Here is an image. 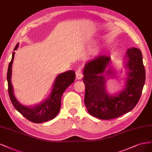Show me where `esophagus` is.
<instances>
[{
  "label": "esophagus",
  "mask_w": 152,
  "mask_h": 152,
  "mask_svg": "<svg viewBox=\"0 0 152 152\" xmlns=\"http://www.w3.org/2000/svg\"><path fill=\"white\" fill-rule=\"evenodd\" d=\"M76 79L77 80H81L82 79V77L83 76V71L81 67H79L78 69L76 71Z\"/></svg>",
  "instance_id": "esophagus-1"
}]
</instances>
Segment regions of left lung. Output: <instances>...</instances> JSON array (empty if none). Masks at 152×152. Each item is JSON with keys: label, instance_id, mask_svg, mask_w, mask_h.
Here are the masks:
<instances>
[{"label": "left lung", "instance_id": "obj_1", "mask_svg": "<svg viewBox=\"0 0 152 152\" xmlns=\"http://www.w3.org/2000/svg\"><path fill=\"white\" fill-rule=\"evenodd\" d=\"M126 66L129 71L124 90L115 96L105 90V71L110 58L100 56L86 64L83 81L85 85V104L89 114L97 118L109 120L128 113L138 104L145 82V69L142 53L137 48L127 50ZM112 74V71L107 70Z\"/></svg>", "mask_w": 152, "mask_h": 152}]
</instances>
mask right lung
Returning <instances> with one entry per match:
<instances>
[{"label": "right lung", "instance_id": "1", "mask_svg": "<svg viewBox=\"0 0 152 152\" xmlns=\"http://www.w3.org/2000/svg\"><path fill=\"white\" fill-rule=\"evenodd\" d=\"M18 45L19 44L17 43L14 50H17ZM14 57V52L12 53V59L8 66L7 80L9 95L14 108L25 118L34 123H41L53 119L60 110L61 97L63 93L68 86L75 81L76 77L75 72L74 71H68L58 75L53 86L52 91L50 97L40 104L30 108L19 104L13 94V87L11 84V77Z\"/></svg>", "mask_w": 152, "mask_h": 152}]
</instances>
